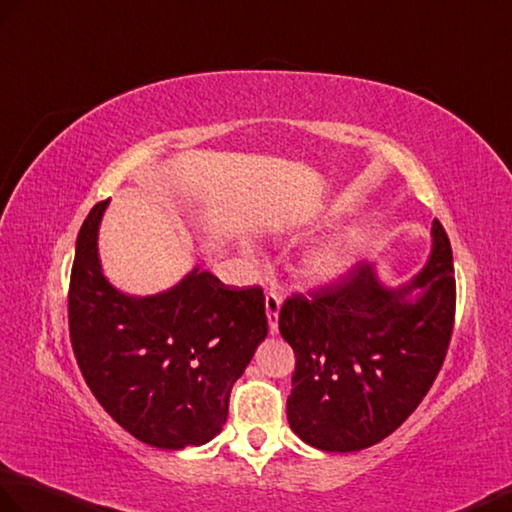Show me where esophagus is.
I'll return each instance as SVG.
<instances>
[{"label": "esophagus", "mask_w": 512, "mask_h": 512, "mask_svg": "<svg viewBox=\"0 0 512 512\" xmlns=\"http://www.w3.org/2000/svg\"><path fill=\"white\" fill-rule=\"evenodd\" d=\"M279 310H281V296L277 292H268L266 294V316H268L270 334H277V329H279Z\"/></svg>", "instance_id": "1"}]
</instances>
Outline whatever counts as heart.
<instances>
[{"label": "heart", "instance_id": "heart-1", "mask_svg": "<svg viewBox=\"0 0 512 512\" xmlns=\"http://www.w3.org/2000/svg\"><path fill=\"white\" fill-rule=\"evenodd\" d=\"M366 246V231H353L349 235H344L340 240L318 248L312 255H307L301 264V275L312 283H334L344 275H349L366 253ZM244 251L248 255H255V248L251 244H244Z\"/></svg>", "mask_w": 512, "mask_h": 512}]
</instances>
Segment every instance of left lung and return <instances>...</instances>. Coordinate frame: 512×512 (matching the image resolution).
Segmentation results:
<instances>
[{"label": "left lung", "instance_id": "obj_1", "mask_svg": "<svg viewBox=\"0 0 512 512\" xmlns=\"http://www.w3.org/2000/svg\"><path fill=\"white\" fill-rule=\"evenodd\" d=\"M456 312L451 246L434 220L432 251L410 281L386 285L362 264L312 299L294 294L279 331L296 355L288 423L320 451L384 441L417 410L441 371Z\"/></svg>", "mask_w": 512, "mask_h": 512}]
</instances>
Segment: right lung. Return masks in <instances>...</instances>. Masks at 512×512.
<instances>
[{"label": "right lung", "mask_w": 512, "mask_h": 512, "mask_svg": "<svg viewBox=\"0 0 512 512\" xmlns=\"http://www.w3.org/2000/svg\"><path fill=\"white\" fill-rule=\"evenodd\" d=\"M111 200L82 222L69 283V334L100 406L159 449L222 432L231 388L268 336L261 288H229L194 266L172 288L135 296L104 277L98 233Z\"/></svg>", "instance_id": "obj_1"}]
</instances>
